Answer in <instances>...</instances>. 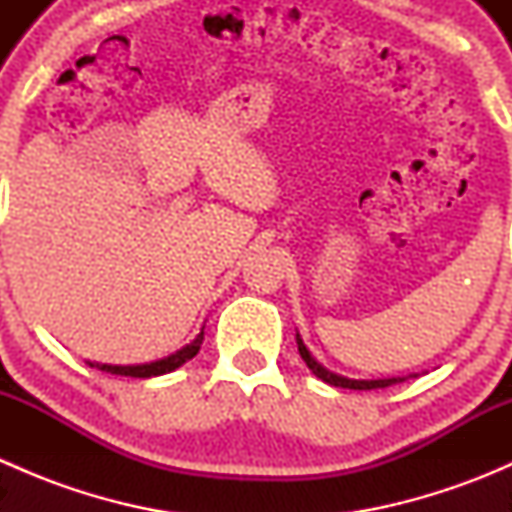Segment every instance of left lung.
<instances>
[{"label":"left lung","instance_id":"1","mask_svg":"<svg viewBox=\"0 0 512 512\" xmlns=\"http://www.w3.org/2000/svg\"><path fill=\"white\" fill-rule=\"evenodd\" d=\"M297 347H299V354H302L304 364H307L309 369H312V374L317 376V379L327 381L329 386H342V389H354V391H371V389H386V386L399 384V381H404V379H371V381L347 379V376H339V374H334V371L324 369V366L319 364V361L314 359L312 354H309V349L304 347V342H302V339H299V334H297Z\"/></svg>","mask_w":512,"mask_h":512}]
</instances>
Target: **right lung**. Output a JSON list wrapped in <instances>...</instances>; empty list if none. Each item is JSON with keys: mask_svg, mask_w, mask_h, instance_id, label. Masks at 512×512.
<instances>
[{"mask_svg": "<svg viewBox=\"0 0 512 512\" xmlns=\"http://www.w3.org/2000/svg\"><path fill=\"white\" fill-rule=\"evenodd\" d=\"M200 344H203V329H200L198 337L183 347L180 352L165 356V359L151 361V364H138V366H111V364H94V361H86L89 366H96V369L108 371V374H116V376H133V379H151V376H160V374H168V371H175L178 366H183L185 361L193 359L195 354L200 352Z\"/></svg>", "mask_w": 512, "mask_h": 512, "instance_id": "obj_1", "label": "right lung"}]
</instances>
